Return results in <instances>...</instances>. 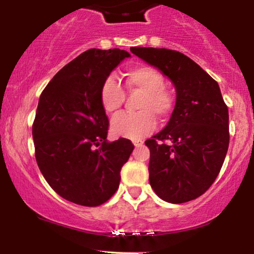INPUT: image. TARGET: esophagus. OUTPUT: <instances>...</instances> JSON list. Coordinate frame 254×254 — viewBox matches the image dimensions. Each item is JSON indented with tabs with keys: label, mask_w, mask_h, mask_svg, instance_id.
<instances>
[{
	"label": "esophagus",
	"mask_w": 254,
	"mask_h": 254,
	"mask_svg": "<svg viewBox=\"0 0 254 254\" xmlns=\"http://www.w3.org/2000/svg\"><path fill=\"white\" fill-rule=\"evenodd\" d=\"M143 144V141H133V145H135V147H141V145Z\"/></svg>",
	"instance_id": "obj_1"
}]
</instances>
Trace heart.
Returning a JSON list of instances; mask_svg holds the SVG:
<instances>
[{"instance_id":"obj_1","label":"heart","mask_w":254,"mask_h":254,"mask_svg":"<svg viewBox=\"0 0 254 254\" xmlns=\"http://www.w3.org/2000/svg\"><path fill=\"white\" fill-rule=\"evenodd\" d=\"M125 84L129 92H139L135 113H124L113 119L111 132L116 137L141 139L156 127L157 117L166 122L173 113L176 98L165 87V77L150 65H136L125 74ZM125 92L115 77L106 78L100 90V103L105 112L116 116L125 101Z\"/></svg>"}]
</instances>
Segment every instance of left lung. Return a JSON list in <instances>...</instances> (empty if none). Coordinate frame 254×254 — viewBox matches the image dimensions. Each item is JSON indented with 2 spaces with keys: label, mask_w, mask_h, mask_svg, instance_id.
I'll list each match as a JSON object with an SVG mask.
<instances>
[{
  "label": "left lung",
  "mask_w": 254,
  "mask_h": 254,
  "mask_svg": "<svg viewBox=\"0 0 254 254\" xmlns=\"http://www.w3.org/2000/svg\"><path fill=\"white\" fill-rule=\"evenodd\" d=\"M130 50L170 77L177 90L168 124L145 141L151 188L168 203L196 199L217 178L229 145L228 107L218 83L182 52Z\"/></svg>",
  "instance_id": "1"
}]
</instances>
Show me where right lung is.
I'll use <instances>...</instances> for the list:
<instances>
[{
  "label": "right lung",
  "instance_id": "add662e5",
  "mask_svg": "<svg viewBox=\"0 0 254 254\" xmlns=\"http://www.w3.org/2000/svg\"><path fill=\"white\" fill-rule=\"evenodd\" d=\"M129 52L90 49L64 65L40 94L32 125L38 167L64 199L98 206L110 199L133 144L107 142L109 118L100 90Z\"/></svg>",
  "mask_w": 254,
  "mask_h": 254
}]
</instances>
